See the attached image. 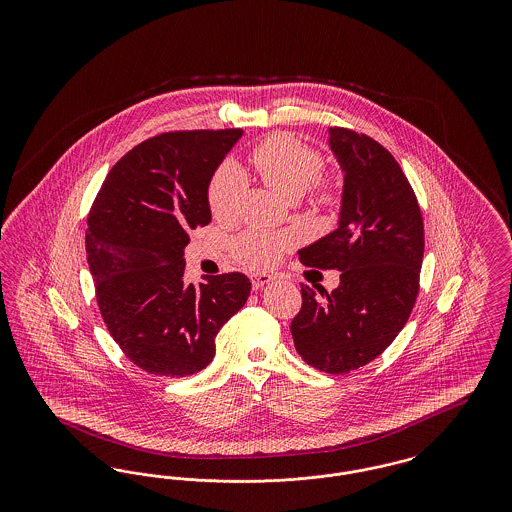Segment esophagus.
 <instances>
[{"mask_svg":"<svg viewBox=\"0 0 512 512\" xmlns=\"http://www.w3.org/2000/svg\"><path fill=\"white\" fill-rule=\"evenodd\" d=\"M272 282V276L270 274H253L251 276V286H253V290H261L263 286H267Z\"/></svg>","mask_w":512,"mask_h":512,"instance_id":"obj_1","label":"esophagus"}]
</instances>
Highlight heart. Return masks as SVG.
I'll list each match as a JSON object with an SVG mask.
<instances>
[{
    "label": "heart",
    "instance_id": "b5f03b06",
    "mask_svg": "<svg viewBox=\"0 0 512 512\" xmlns=\"http://www.w3.org/2000/svg\"><path fill=\"white\" fill-rule=\"evenodd\" d=\"M249 163L255 174L270 190L282 197H299L322 171V159L315 149L303 146L290 134H272L263 140L249 155ZM209 207L213 217L219 220L232 219L240 201V180L230 167L220 169L209 184ZM322 199L328 192L322 190ZM290 244L286 236H272L267 232L251 230L240 238L236 245L238 257L249 268L270 267Z\"/></svg>",
    "mask_w": 512,
    "mask_h": 512
}]
</instances>
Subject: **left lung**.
Segmentation results:
<instances>
[{"label": "left lung", "mask_w": 512, "mask_h": 512, "mask_svg": "<svg viewBox=\"0 0 512 512\" xmlns=\"http://www.w3.org/2000/svg\"><path fill=\"white\" fill-rule=\"evenodd\" d=\"M340 165L336 230L299 249L307 267L338 268L340 286H301L293 318L297 353L328 374H347L374 361L413 311L424 257V224L413 188L390 151L345 128H328Z\"/></svg>", "instance_id": "obj_1"}]
</instances>
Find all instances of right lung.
<instances>
[{"instance_id":"add662e5","label":"right lung","mask_w":512,"mask_h":512,"mask_svg":"<svg viewBox=\"0 0 512 512\" xmlns=\"http://www.w3.org/2000/svg\"><path fill=\"white\" fill-rule=\"evenodd\" d=\"M242 130L167 132L128 151L92 205L86 259L99 311L124 355L180 378L215 357L222 324L247 301L242 272L184 280L188 232L211 222L209 184Z\"/></svg>"}]
</instances>
